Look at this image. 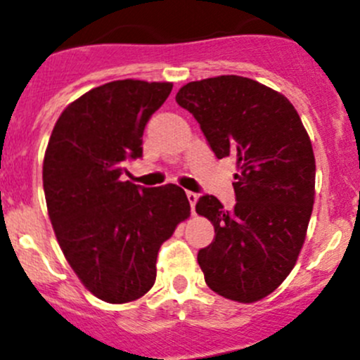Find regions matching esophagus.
<instances>
[{
  "instance_id": "34e87169",
  "label": "esophagus",
  "mask_w": 360,
  "mask_h": 360,
  "mask_svg": "<svg viewBox=\"0 0 360 360\" xmlns=\"http://www.w3.org/2000/svg\"><path fill=\"white\" fill-rule=\"evenodd\" d=\"M186 197H188V202H190V205H191V214H195V205H197V202H198V195L193 193V191H186Z\"/></svg>"
}]
</instances>
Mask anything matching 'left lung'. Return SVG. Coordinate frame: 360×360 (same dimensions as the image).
<instances>
[{
  "label": "left lung",
  "mask_w": 360,
  "mask_h": 360,
  "mask_svg": "<svg viewBox=\"0 0 360 360\" xmlns=\"http://www.w3.org/2000/svg\"><path fill=\"white\" fill-rule=\"evenodd\" d=\"M176 101L217 158H237L235 209L212 195L197 202L216 233L198 250L205 284L238 303L263 300L291 274L307 237L315 200L310 137L288 97L244 76L190 82Z\"/></svg>",
  "instance_id": "8db88e82"
}]
</instances>
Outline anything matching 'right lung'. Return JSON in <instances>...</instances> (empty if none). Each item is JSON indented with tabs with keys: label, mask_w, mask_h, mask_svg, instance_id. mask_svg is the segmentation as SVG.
<instances>
[{
	"label": "right lung",
	"mask_w": 360,
	"mask_h": 360,
	"mask_svg": "<svg viewBox=\"0 0 360 360\" xmlns=\"http://www.w3.org/2000/svg\"><path fill=\"white\" fill-rule=\"evenodd\" d=\"M169 82L116 79L60 112L43 160V190L57 242L82 284L106 303L139 300L155 284L157 256L190 217L183 188L122 181L127 158L143 157L148 120Z\"/></svg>",
	"instance_id": "add662e5"
}]
</instances>
